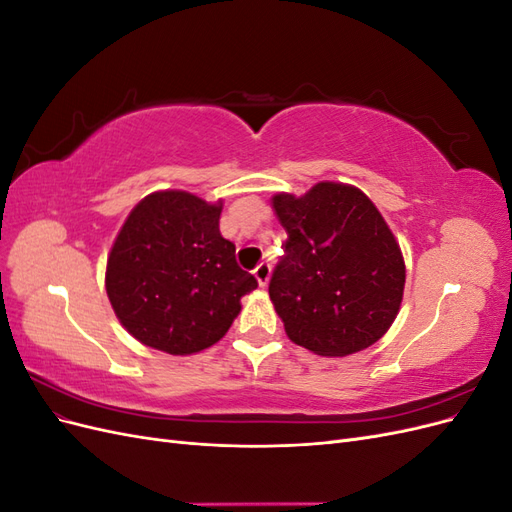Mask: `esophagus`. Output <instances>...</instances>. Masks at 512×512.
Segmentation results:
<instances>
[{
  "label": "esophagus",
  "instance_id": "obj_1",
  "mask_svg": "<svg viewBox=\"0 0 512 512\" xmlns=\"http://www.w3.org/2000/svg\"><path fill=\"white\" fill-rule=\"evenodd\" d=\"M254 275H256V280H258L260 286H267L269 275H271V265H269V262H260V265L254 269Z\"/></svg>",
  "mask_w": 512,
  "mask_h": 512
}]
</instances>
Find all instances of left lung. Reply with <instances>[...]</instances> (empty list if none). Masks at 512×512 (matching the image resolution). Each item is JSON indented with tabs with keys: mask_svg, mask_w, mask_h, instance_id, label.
<instances>
[{
	"mask_svg": "<svg viewBox=\"0 0 512 512\" xmlns=\"http://www.w3.org/2000/svg\"><path fill=\"white\" fill-rule=\"evenodd\" d=\"M286 228L269 297L294 344L346 356L376 344L404 297L406 267L380 211L344 183H318L305 196L277 194Z\"/></svg>",
	"mask_w": 512,
	"mask_h": 512,
	"instance_id": "1",
	"label": "left lung"
}]
</instances>
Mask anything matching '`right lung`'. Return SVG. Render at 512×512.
<instances>
[{
  "instance_id": "add662e5",
  "label": "right lung",
  "mask_w": 512,
  "mask_h": 512,
  "mask_svg": "<svg viewBox=\"0 0 512 512\" xmlns=\"http://www.w3.org/2000/svg\"><path fill=\"white\" fill-rule=\"evenodd\" d=\"M220 213L188 192H156L128 215L106 262V294L138 342L168 354L205 350L258 286L220 235Z\"/></svg>"
}]
</instances>
